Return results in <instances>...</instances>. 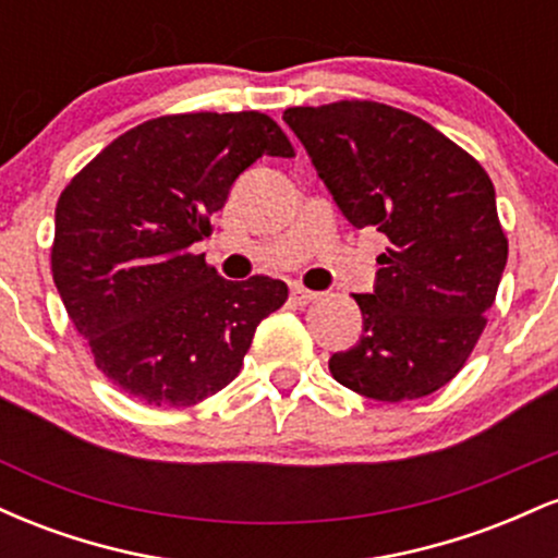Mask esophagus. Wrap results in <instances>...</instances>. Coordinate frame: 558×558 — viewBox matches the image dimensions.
<instances>
[{
  "label": "esophagus",
  "instance_id": "obj_1",
  "mask_svg": "<svg viewBox=\"0 0 558 558\" xmlns=\"http://www.w3.org/2000/svg\"><path fill=\"white\" fill-rule=\"evenodd\" d=\"M317 296H319V293L310 291V288H301V286H293V288H291V301H293V304H296V306L312 304V301H317Z\"/></svg>",
  "mask_w": 558,
  "mask_h": 558
}]
</instances>
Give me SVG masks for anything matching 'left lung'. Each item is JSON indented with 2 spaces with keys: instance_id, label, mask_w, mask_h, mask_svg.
<instances>
[{
  "instance_id": "8db88e82",
  "label": "left lung",
  "mask_w": 558,
  "mask_h": 558,
  "mask_svg": "<svg viewBox=\"0 0 558 558\" xmlns=\"http://www.w3.org/2000/svg\"><path fill=\"white\" fill-rule=\"evenodd\" d=\"M283 120L354 228L388 239L360 343L330 356L341 386L412 401L457 377L496 301L509 241L488 172L412 112L367 99L288 107Z\"/></svg>"
}]
</instances>
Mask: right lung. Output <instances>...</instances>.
I'll list each match as a JSON object with an SVG mask.
<instances>
[{
	"label": "right lung",
	"instance_id": "add662e5",
	"mask_svg": "<svg viewBox=\"0 0 558 558\" xmlns=\"http://www.w3.org/2000/svg\"><path fill=\"white\" fill-rule=\"evenodd\" d=\"M296 157L265 112L146 120L96 155L54 209L52 278L96 369L149 407H194L241 373L280 280H226L191 246L259 157Z\"/></svg>",
	"mask_w": 558,
	"mask_h": 558
}]
</instances>
